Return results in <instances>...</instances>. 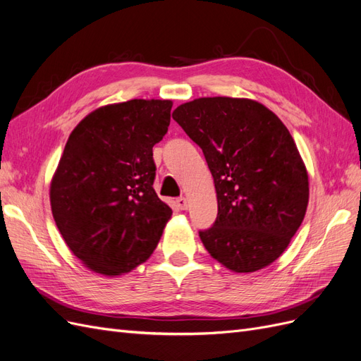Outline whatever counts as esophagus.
Here are the masks:
<instances>
[{
	"instance_id": "esophagus-1",
	"label": "esophagus",
	"mask_w": 361,
	"mask_h": 361,
	"mask_svg": "<svg viewBox=\"0 0 361 361\" xmlns=\"http://www.w3.org/2000/svg\"><path fill=\"white\" fill-rule=\"evenodd\" d=\"M177 202V207L180 208V210H185V208H188V205H189V201L185 200L184 196H181V197H178V200L176 201Z\"/></svg>"
}]
</instances>
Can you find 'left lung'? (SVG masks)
Wrapping results in <instances>:
<instances>
[{
  "instance_id": "8db88e82",
  "label": "left lung",
  "mask_w": 361,
  "mask_h": 361,
  "mask_svg": "<svg viewBox=\"0 0 361 361\" xmlns=\"http://www.w3.org/2000/svg\"><path fill=\"white\" fill-rule=\"evenodd\" d=\"M214 178L217 219L201 231L207 252L234 273H253L286 250L309 204V176L286 126L262 103L200 97L172 112Z\"/></svg>"
}]
</instances>
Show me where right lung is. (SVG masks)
<instances>
[{
  "instance_id": "add662e5",
  "label": "right lung",
  "mask_w": 361,
  "mask_h": 361,
  "mask_svg": "<svg viewBox=\"0 0 361 361\" xmlns=\"http://www.w3.org/2000/svg\"><path fill=\"white\" fill-rule=\"evenodd\" d=\"M171 108V100L156 99L106 104L67 139L51 208L68 249L91 271H132L164 234L172 210L153 189V147L168 132Z\"/></svg>"
}]
</instances>
